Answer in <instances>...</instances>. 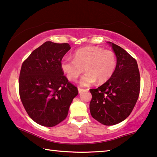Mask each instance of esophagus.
Here are the masks:
<instances>
[{
	"instance_id": "esophagus-1",
	"label": "esophagus",
	"mask_w": 157,
	"mask_h": 157,
	"mask_svg": "<svg viewBox=\"0 0 157 157\" xmlns=\"http://www.w3.org/2000/svg\"><path fill=\"white\" fill-rule=\"evenodd\" d=\"M84 90V89H83L78 88V92H79V93H81V92H82Z\"/></svg>"
}]
</instances>
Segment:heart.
Returning <instances> with one entry per match:
<instances>
[{"label":"heart","mask_w":157,"mask_h":157,"mask_svg":"<svg viewBox=\"0 0 157 157\" xmlns=\"http://www.w3.org/2000/svg\"><path fill=\"white\" fill-rule=\"evenodd\" d=\"M115 54L110 50L98 47H85L74 54V59L65 56L61 61V68L69 80L73 81L84 71L85 75L80 79L82 86L95 82L103 84L111 78L116 68Z\"/></svg>","instance_id":"1"}]
</instances>
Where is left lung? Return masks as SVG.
I'll return each instance as SVG.
<instances>
[{
    "label": "left lung",
    "instance_id": "8db88e82",
    "mask_svg": "<svg viewBox=\"0 0 157 157\" xmlns=\"http://www.w3.org/2000/svg\"><path fill=\"white\" fill-rule=\"evenodd\" d=\"M108 43L117 57L116 68L108 81L89 90V109L92 117L112 126L121 122L132 112L140 93V78L136 59L121 47Z\"/></svg>",
    "mask_w": 157,
    "mask_h": 157
}]
</instances>
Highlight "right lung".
<instances>
[{
	"instance_id": "right-lung-1",
	"label": "right lung",
	"mask_w": 157,
	"mask_h": 157,
	"mask_svg": "<svg viewBox=\"0 0 157 157\" xmlns=\"http://www.w3.org/2000/svg\"><path fill=\"white\" fill-rule=\"evenodd\" d=\"M71 46L47 41L22 63L19 96L30 117L40 125L52 127L66 118L70 105L78 94L61 68Z\"/></svg>"
}]
</instances>
